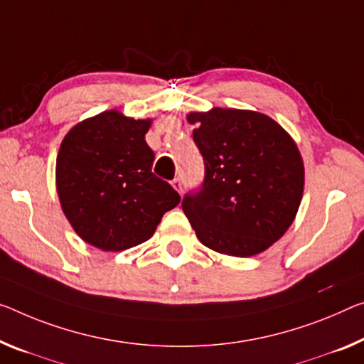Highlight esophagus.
I'll list each match as a JSON object with an SVG mask.
<instances>
[{
  "label": "esophagus",
  "instance_id": "1",
  "mask_svg": "<svg viewBox=\"0 0 364 364\" xmlns=\"http://www.w3.org/2000/svg\"><path fill=\"white\" fill-rule=\"evenodd\" d=\"M171 183H172V187H174L178 193H182L183 188H182V178L181 177H176Z\"/></svg>",
  "mask_w": 364,
  "mask_h": 364
}]
</instances>
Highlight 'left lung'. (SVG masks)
I'll use <instances>...</instances> for the list:
<instances>
[{"label": "left lung", "instance_id": "obj_1", "mask_svg": "<svg viewBox=\"0 0 364 364\" xmlns=\"http://www.w3.org/2000/svg\"><path fill=\"white\" fill-rule=\"evenodd\" d=\"M187 119L205 176L182 210L200 242L234 257L264 252L287 232L303 198V159L291 136L259 112L216 107Z\"/></svg>", "mask_w": 364, "mask_h": 364}]
</instances>
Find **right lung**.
<instances>
[{"label": "right lung", "instance_id": "add662e5", "mask_svg": "<svg viewBox=\"0 0 364 364\" xmlns=\"http://www.w3.org/2000/svg\"><path fill=\"white\" fill-rule=\"evenodd\" d=\"M149 120L102 112L65 136L57 158L61 208L77 236L102 250H125L153 236L161 218L181 201L153 174Z\"/></svg>", "mask_w": 364, "mask_h": 364}]
</instances>
